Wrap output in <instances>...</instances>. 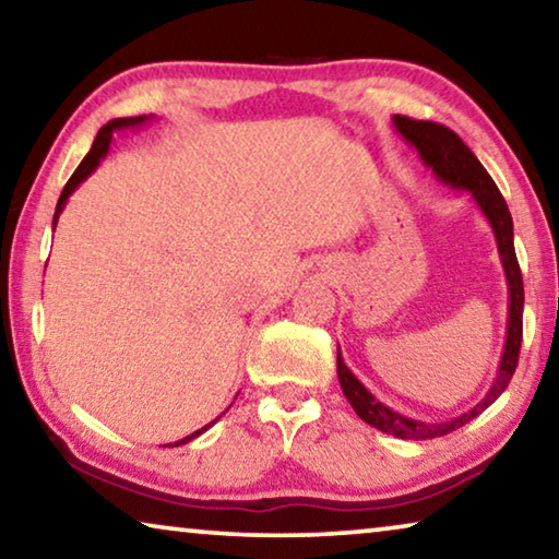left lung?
Listing matches in <instances>:
<instances>
[{
	"instance_id": "1",
	"label": "left lung",
	"mask_w": 559,
	"mask_h": 559,
	"mask_svg": "<svg viewBox=\"0 0 559 559\" xmlns=\"http://www.w3.org/2000/svg\"><path fill=\"white\" fill-rule=\"evenodd\" d=\"M394 128L402 132L406 143L419 150L424 165L431 167V173L437 175L443 185H449L453 189H466V192L473 194V200H476V204L480 206V212L486 214L488 224L493 226L498 253H500V261H503L508 293H510L508 337H506V349H503V357H500L496 380L490 384L488 394L473 406V409H468L461 416H453L449 421H439V424L414 421L392 412L390 406H384L382 402H377L374 396L365 390V384L347 370V365L343 362V357H340V347H337V380L359 419L384 433H392L396 439L424 441V439L447 437V433L461 429L463 424L476 419L480 412H486L488 406L506 392L508 382L513 380V372L520 357V343H523L525 290H523V273H520L515 243H513V216H510L508 204L503 200V194L498 192L493 177L486 173V167L478 163V157L471 153V147L463 143L456 132L449 130L447 126H441V122L394 116Z\"/></svg>"
}]
</instances>
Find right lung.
Masks as SVG:
<instances>
[{
    "label": "right lung",
    "mask_w": 559,
    "mask_h": 559,
    "mask_svg": "<svg viewBox=\"0 0 559 559\" xmlns=\"http://www.w3.org/2000/svg\"><path fill=\"white\" fill-rule=\"evenodd\" d=\"M147 118L145 116H138V118H116V120H110L108 126H103L100 130H98V135H96V140H93V147H91V153L83 157V163L75 167V173L71 175V179L69 182H66V187H63V192H61V197H59V204H56V214H53V226H56V222H59V214L63 212V206H66V200H69V197L73 194V189L79 187L83 179H86L93 169H96L98 165H100V159L108 155V147H110V138H112V130H122V128H132V126H140V122H145ZM216 421V419H214ZM212 421V424H214ZM212 424H206V427H202V429H197L194 433H189V437H185V439H179L175 447H182V443H187V441H192L194 437H200L202 431H206L212 427ZM167 447H173V443H167Z\"/></svg>",
    "instance_id": "obj_1"
}]
</instances>
